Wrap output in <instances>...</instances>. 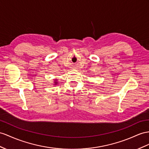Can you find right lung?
I'll use <instances>...</instances> for the list:
<instances>
[{
	"label": "right lung",
	"mask_w": 149,
	"mask_h": 149,
	"mask_svg": "<svg viewBox=\"0 0 149 149\" xmlns=\"http://www.w3.org/2000/svg\"><path fill=\"white\" fill-rule=\"evenodd\" d=\"M57 81H55V82H54V85H56L57 84H58V82H56Z\"/></svg>",
	"instance_id": "1"
}]
</instances>
